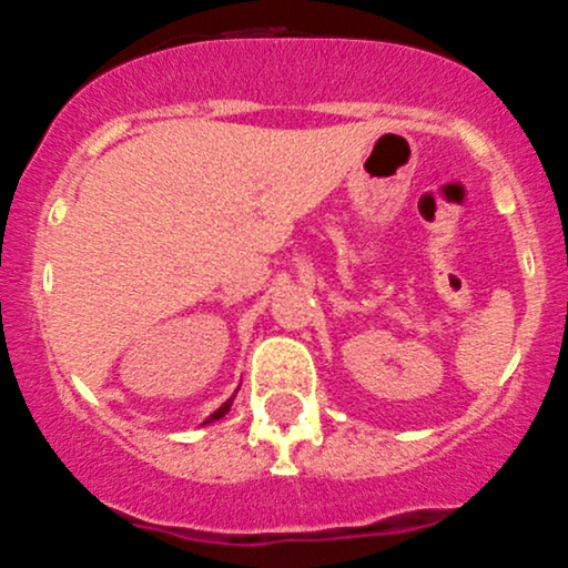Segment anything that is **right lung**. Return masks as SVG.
Returning <instances> with one entry per match:
<instances>
[{
	"label": "right lung",
	"instance_id": "1",
	"mask_svg": "<svg viewBox=\"0 0 568 568\" xmlns=\"http://www.w3.org/2000/svg\"><path fill=\"white\" fill-rule=\"evenodd\" d=\"M236 390H240V388H236ZM234 396H236V394H234ZM234 396H232V398H229V402H223V404H221V407H217V409H215V413H213V415H210V417H207V420H204V423H202V426H207V423H213V420H221V417H223V415H226V413H229V409H232V402H234Z\"/></svg>",
	"mask_w": 568,
	"mask_h": 568
}]
</instances>
